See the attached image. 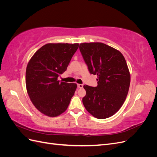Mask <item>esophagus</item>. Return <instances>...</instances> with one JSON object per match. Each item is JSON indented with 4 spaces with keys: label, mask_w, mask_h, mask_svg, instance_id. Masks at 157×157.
Segmentation results:
<instances>
[{
    "label": "esophagus",
    "mask_w": 157,
    "mask_h": 157,
    "mask_svg": "<svg viewBox=\"0 0 157 157\" xmlns=\"http://www.w3.org/2000/svg\"><path fill=\"white\" fill-rule=\"evenodd\" d=\"M77 86L79 88H83V84H78Z\"/></svg>",
    "instance_id": "obj_1"
}]
</instances>
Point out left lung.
<instances>
[{
	"label": "left lung",
	"instance_id": "obj_1",
	"mask_svg": "<svg viewBox=\"0 0 157 157\" xmlns=\"http://www.w3.org/2000/svg\"><path fill=\"white\" fill-rule=\"evenodd\" d=\"M79 48L90 73L98 77L97 87L83 86L86 92L83 105L99 119L110 117L121 109L130 88V73L124 57L102 42H84Z\"/></svg>",
	"mask_w": 157,
	"mask_h": 157
}]
</instances>
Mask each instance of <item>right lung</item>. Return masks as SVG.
<instances>
[{
    "instance_id": "right-lung-1",
    "label": "right lung",
    "mask_w": 157,
    "mask_h": 157,
    "mask_svg": "<svg viewBox=\"0 0 157 157\" xmlns=\"http://www.w3.org/2000/svg\"><path fill=\"white\" fill-rule=\"evenodd\" d=\"M78 43H48L42 46L28 62L25 84L34 106L44 115L55 117L65 112L77 84L59 82L58 77L67 70Z\"/></svg>"
}]
</instances>
